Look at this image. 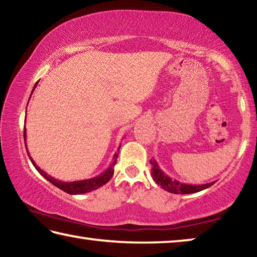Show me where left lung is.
Listing matches in <instances>:
<instances>
[{"mask_svg":"<svg viewBox=\"0 0 257 257\" xmlns=\"http://www.w3.org/2000/svg\"><path fill=\"white\" fill-rule=\"evenodd\" d=\"M150 163L152 164V178L156 182V184L160 185L164 190L169 191V193L172 194H193L197 193V191H201L211 187L214 182H210V184H204V185H188V184H181L176 179H172L169 176L165 175V173L161 170L158 162H156L155 159L150 160Z\"/></svg>","mask_w":257,"mask_h":257,"instance_id":"8db88e82","label":"left lung"}]
</instances>
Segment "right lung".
Instances as JSON below:
<instances>
[{
	"mask_svg": "<svg viewBox=\"0 0 257 257\" xmlns=\"http://www.w3.org/2000/svg\"><path fill=\"white\" fill-rule=\"evenodd\" d=\"M38 82H36L34 86V89L36 88ZM33 94V92H32ZM32 96V95H30ZM30 98V97H29ZM24 138H25V145H26V127L24 128ZM27 146V145H26ZM26 150H27V154L29 156L30 161H32V163L35 168H36V170L41 173V175L45 178V179L49 180L51 184H53L55 187H58L61 190L66 191L68 194H71V195H80V194H85V193H89V191L95 190L99 188V187H102L103 185H105L106 182H108V180L111 179L113 177V173H114V165L116 164V159H118V153H115L114 156H113V161L111 162V164L108 165V168L106 169L105 171L101 175H98L94 178H90V179H86V180H79V181H71V182H63V181H60L58 179H54L53 177H51L47 175L45 171H43L42 169L38 167V165L35 163V161L33 160L32 156H30L28 149L26 147ZM120 150V146L118 151Z\"/></svg>",
	"mask_w": 257,
	"mask_h": 257,
	"instance_id": "1",
	"label": "right lung"
}]
</instances>
